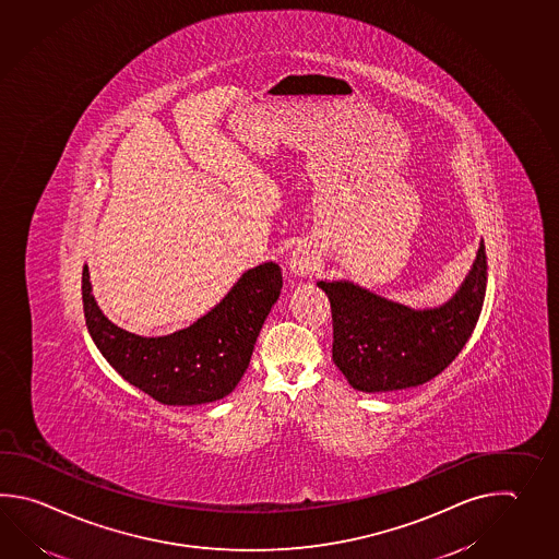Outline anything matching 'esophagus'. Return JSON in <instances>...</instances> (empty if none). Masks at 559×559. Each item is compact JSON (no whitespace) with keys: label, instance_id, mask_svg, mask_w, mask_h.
Segmentation results:
<instances>
[{"label":"esophagus","instance_id":"34e87169","mask_svg":"<svg viewBox=\"0 0 559 559\" xmlns=\"http://www.w3.org/2000/svg\"><path fill=\"white\" fill-rule=\"evenodd\" d=\"M314 257H312V252L307 251V249H297V251H293L290 254V261H288V266H290V271L295 274H300V276H305V274H310L314 271Z\"/></svg>","mask_w":559,"mask_h":559}]
</instances>
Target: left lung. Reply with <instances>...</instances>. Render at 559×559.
Returning a JSON list of instances; mask_svg holds the SVG:
<instances>
[{
    "instance_id": "obj_1",
    "label": "left lung",
    "mask_w": 559,
    "mask_h": 559,
    "mask_svg": "<svg viewBox=\"0 0 559 559\" xmlns=\"http://www.w3.org/2000/svg\"><path fill=\"white\" fill-rule=\"evenodd\" d=\"M486 283L484 240L456 297L440 308L414 310L353 283L320 281L331 300L334 365L362 392L402 390L432 380L452 365L476 329Z\"/></svg>"
}]
</instances>
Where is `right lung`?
<instances>
[{
  "instance_id": "obj_1",
  "label": "right lung",
  "mask_w": 559,
  "mask_h": 559,
  "mask_svg": "<svg viewBox=\"0 0 559 559\" xmlns=\"http://www.w3.org/2000/svg\"><path fill=\"white\" fill-rule=\"evenodd\" d=\"M281 288V266L264 262L242 274L227 297L189 329L143 338L103 317L87 266L81 274L85 324L99 353L129 384L169 406L215 402L235 390Z\"/></svg>"
}]
</instances>
